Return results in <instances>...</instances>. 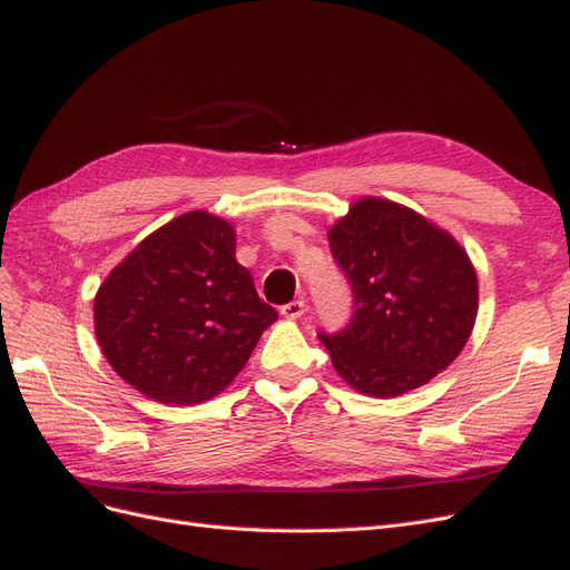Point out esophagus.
I'll list each match as a JSON object with an SVG mask.
<instances>
[{"label": "esophagus", "mask_w": 570, "mask_h": 570, "mask_svg": "<svg viewBox=\"0 0 570 570\" xmlns=\"http://www.w3.org/2000/svg\"><path fill=\"white\" fill-rule=\"evenodd\" d=\"M303 313H305V301H303V298L291 301V303L282 305V315H284L286 320H298V317H303Z\"/></svg>", "instance_id": "obj_1"}]
</instances>
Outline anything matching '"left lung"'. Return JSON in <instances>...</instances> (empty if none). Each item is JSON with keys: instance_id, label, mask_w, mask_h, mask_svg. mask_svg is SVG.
Instances as JSON below:
<instances>
[{"instance_id": "obj_1", "label": "left lung", "mask_w": 570, "mask_h": 570, "mask_svg": "<svg viewBox=\"0 0 570 570\" xmlns=\"http://www.w3.org/2000/svg\"><path fill=\"white\" fill-rule=\"evenodd\" d=\"M354 294L337 334L320 332L332 366L371 397L426 385L470 340L479 284L464 247L410 207L363 197L327 233Z\"/></svg>"}]
</instances>
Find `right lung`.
I'll return each mask as SVG.
<instances>
[{
    "instance_id": "obj_1",
    "label": "right lung",
    "mask_w": 570,
    "mask_h": 570,
    "mask_svg": "<svg viewBox=\"0 0 570 570\" xmlns=\"http://www.w3.org/2000/svg\"><path fill=\"white\" fill-rule=\"evenodd\" d=\"M276 317L236 262V230L209 212L146 236L94 301L112 371L141 395L180 406L224 392Z\"/></svg>"
}]
</instances>
